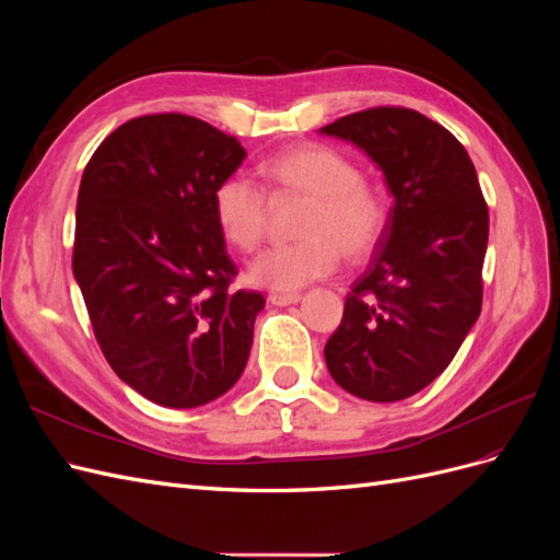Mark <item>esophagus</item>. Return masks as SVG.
<instances>
[{
  "instance_id": "obj_1",
  "label": "esophagus",
  "mask_w": 560,
  "mask_h": 560,
  "mask_svg": "<svg viewBox=\"0 0 560 560\" xmlns=\"http://www.w3.org/2000/svg\"><path fill=\"white\" fill-rule=\"evenodd\" d=\"M268 301L273 303V306H290V303H296V301H301V294H270L268 296Z\"/></svg>"
}]
</instances>
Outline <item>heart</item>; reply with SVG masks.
<instances>
[{"label": "heart", "instance_id": "1", "mask_svg": "<svg viewBox=\"0 0 560 560\" xmlns=\"http://www.w3.org/2000/svg\"><path fill=\"white\" fill-rule=\"evenodd\" d=\"M259 173L273 196H308L301 235L292 245L261 252L249 266V280L273 290H296L334 273L341 249L360 259L387 229L389 208L378 186L366 182L343 151L329 144H299L266 159ZM212 212L224 241L241 252L257 249L266 229V194L249 177L233 173L214 186Z\"/></svg>", "mask_w": 560, "mask_h": 560}]
</instances>
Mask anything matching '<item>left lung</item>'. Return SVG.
Segmentation results:
<instances>
[{"label": "left lung", "mask_w": 560, "mask_h": 560, "mask_svg": "<svg viewBox=\"0 0 560 560\" xmlns=\"http://www.w3.org/2000/svg\"><path fill=\"white\" fill-rule=\"evenodd\" d=\"M319 130L364 149L395 198L325 360L350 395L399 401L442 374L481 313L488 206L465 147L416 109L371 107Z\"/></svg>", "instance_id": "8db88e82"}]
</instances>
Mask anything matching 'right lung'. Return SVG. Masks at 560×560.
Here are the masks:
<instances>
[{
  "mask_svg": "<svg viewBox=\"0 0 560 560\" xmlns=\"http://www.w3.org/2000/svg\"><path fill=\"white\" fill-rule=\"evenodd\" d=\"M245 156L196 116L149 114L105 138L81 177L72 268L97 346L167 409L222 397L249 358L266 299L231 290L238 268L212 212Z\"/></svg>",
  "mask_w": 560,
  "mask_h": 560,
  "instance_id": "1",
  "label": "right lung"
}]
</instances>
